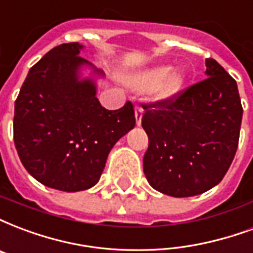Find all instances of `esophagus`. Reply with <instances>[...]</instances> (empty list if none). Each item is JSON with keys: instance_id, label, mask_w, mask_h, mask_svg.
Instances as JSON below:
<instances>
[{"instance_id": "esophagus-1", "label": "esophagus", "mask_w": 253, "mask_h": 253, "mask_svg": "<svg viewBox=\"0 0 253 253\" xmlns=\"http://www.w3.org/2000/svg\"><path fill=\"white\" fill-rule=\"evenodd\" d=\"M142 115H144V109H142L141 106H136V108H134V119H136V125H137V126L141 125Z\"/></svg>"}]
</instances>
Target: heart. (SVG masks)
<instances>
[{
	"mask_svg": "<svg viewBox=\"0 0 253 253\" xmlns=\"http://www.w3.org/2000/svg\"><path fill=\"white\" fill-rule=\"evenodd\" d=\"M188 75L183 69L170 70L168 65H159L126 76L130 88L147 92L153 89V97L160 102L172 101L184 89Z\"/></svg>",
	"mask_w": 253,
	"mask_h": 253,
	"instance_id": "b5f03b06",
	"label": "heart"
}]
</instances>
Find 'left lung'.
I'll return each instance as SVG.
<instances>
[{"mask_svg": "<svg viewBox=\"0 0 253 253\" xmlns=\"http://www.w3.org/2000/svg\"><path fill=\"white\" fill-rule=\"evenodd\" d=\"M207 79L172 101L145 105L144 173L156 191L191 197L223 180L239 144L243 108L236 81L213 58ZM157 107V110H153Z\"/></svg>", "mask_w": 253, "mask_h": 253, "instance_id": "obj_1", "label": "left lung"}]
</instances>
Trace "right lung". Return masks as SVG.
Wrapping results in <instances>:
<instances>
[{
  "label": "right lung",
  "mask_w": 253,
  "mask_h": 253,
  "mask_svg": "<svg viewBox=\"0 0 253 253\" xmlns=\"http://www.w3.org/2000/svg\"><path fill=\"white\" fill-rule=\"evenodd\" d=\"M80 42L53 47L33 68L14 104V144L25 169L53 189L79 192L98 183L106 159L136 124L133 106L98 102L104 72L80 57Z\"/></svg>",
  "instance_id": "right-lung-1"
}]
</instances>
